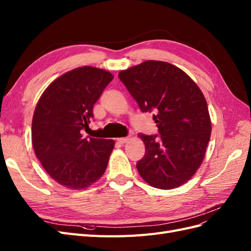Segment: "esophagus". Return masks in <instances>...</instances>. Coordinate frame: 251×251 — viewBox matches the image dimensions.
I'll return each instance as SVG.
<instances>
[{
	"instance_id": "34e87169",
	"label": "esophagus",
	"mask_w": 251,
	"mask_h": 251,
	"mask_svg": "<svg viewBox=\"0 0 251 251\" xmlns=\"http://www.w3.org/2000/svg\"><path fill=\"white\" fill-rule=\"evenodd\" d=\"M128 139H130L128 137H121V138H117L116 140H117V142H119V143H121V144H124V143L127 142Z\"/></svg>"
}]
</instances>
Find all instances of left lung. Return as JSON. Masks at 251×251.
<instances>
[{
    "label": "left lung",
    "instance_id": "left-lung-1",
    "mask_svg": "<svg viewBox=\"0 0 251 251\" xmlns=\"http://www.w3.org/2000/svg\"><path fill=\"white\" fill-rule=\"evenodd\" d=\"M119 79L142 112H154L158 134L139 135L146 153L136 164L150 185L172 189L191 179L199 169L211 132L204 95L178 67L147 60L120 71Z\"/></svg>",
    "mask_w": 251,
    "mask_h": 251
}]
</instances>
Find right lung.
Returning <instances> with one entry per match:
<instances>
[{"label": "right lung", "instance_id": "obj_1", "mask_svg": "<svg viewBox=\"0 0 251 251\" xmlns=\"http://www.w3.org/2000/svg\"><path fill=\"white\" fill-rule=\"evenodd\" d=\"M113 75L95 67H79L51 82L37 102L32 144L43 168L57 183L82 189L100 179L109 162L114 140L88 138L93 107Z\"/></svg>", "mask_w": 251, "mask_h": 251}]
</instances>
